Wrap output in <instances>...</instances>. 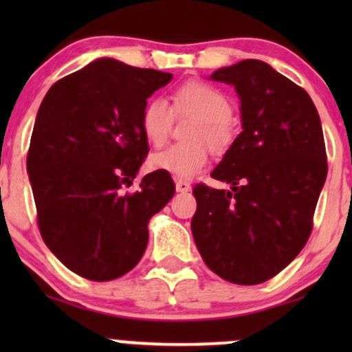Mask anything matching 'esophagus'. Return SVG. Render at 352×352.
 I'll use <instances>...</instances> for the list:
<instances>
[{"mask_svg": "<svg viewBox=\"0 0 352 352\" xmlns=\"http://www.w3.org/2000/svg\"><path fill=\"white\" fill-rule=\"evenodd\" d=\"M175 188H177V192L187 193V192H190V188H192V185H190V182H187V180H175Z\"/></svg>", "mask_w": 352, "mask_h": 352, "instance_id": "34e87169", "label": "esophagus"}]
</instances>
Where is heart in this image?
<instances>
[{
  "mask_svg": "<svg viewBox=\"0 0 352 352\" xmlns=\"http://www.w3.org/2000/svg\"><path fill=\"white\" fill-rule=\"evenodd\" d=\"M173 109L179 116H193V124L187 144H173L151 157V167L177 179H192L208 162V147L221 151L232 142L233 131L230 124L232 102L218 89L199 80H190L175 89L172 96ZM173 109L165 98H153L145 104L142 129L148 142L162 145L167 140L173 122ZM206 142L204 143L203 140Z\"/></svg>",
  "mask_w": 352,
  "mask_h": 352,
  "instance_id": "1",
  "label": "heart"
}]
</instances>
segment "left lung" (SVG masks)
Wrapping results in <instances>:
<instances>
[{
    "mask_svg": "<svg viewBox=\"0 0 352 352\" xmlns=\"http://www.w3.org/2000/svg\"><path fill=\"white\" fill-rule=\"evenodd\" d=\"M210 79L235 87L243 131L210 173L230 190L193 188V240L218 276L258 285L292 263L313 230L328 173L321 120L308 92L263 60Z\"/></svg>",
    "mask_w": 352,
    "mask_h": 352,
    "instance_id": "8db88e82",
    "label": "left lung"
}]
</instances>
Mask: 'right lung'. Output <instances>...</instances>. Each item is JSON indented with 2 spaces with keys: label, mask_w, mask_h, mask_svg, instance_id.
<instances>
[{
  "label": "right lung",
  "mask_w": 352,
  "mask_h": 352,
  "mask_svg": "<svg viewBox=\"0 0 352 352\" xmlns=\"http://www.w3.org/2000/svg\"><path fill=\"white\" fill-rule=\"evenodd\" d=\"M173 76L100 58L44 96L28 152V175L44 243L71 272L111 281L147 248L148 220L175 193L165 172L120 193L148 152L142 112Z\"/></svg>",
  "instance_id": "right-lung-1"
}]
</instances>
